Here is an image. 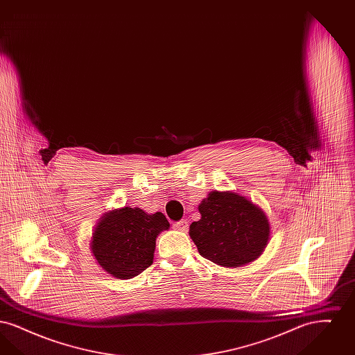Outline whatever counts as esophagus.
Listing matches in <instances>:
<instances>
[{
  "label": "esophagus",
  "mask_w": 355,
  "mask_h": 355,
  "mask_svg": "<svg viewBox=\"0 0 355 355\" xmlns=\"http://www.w3.org/2000/svg\"><path fill=\"white\" fill-rule=\"evenodd\" d=\"M173 227H174L175 230H178V232H186L187 227H189V225H187V220H178V222H175V223L173 225Z\"/></svg>",
  "instance_id": "obj_1"
}]
</instances>
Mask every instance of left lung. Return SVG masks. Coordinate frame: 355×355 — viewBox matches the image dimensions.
<instances>
[{"instance_id": "8db88e82", "label": "left lung", "mask_w": 355, "mask_h": 355, "mask_svg": "<svg viewBox=\"0 0 355 355\" xmlns=\"http://www.w3.org/2000/svg\"><path fill=\"white\" fill-rule=\"evenodd\" d=\"M198 210L201 220L189 236L203 258L225 268H238L263 253L270 223L261 207L233 191H211Z\"/></svg>"}]
</instances>
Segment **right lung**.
Masks as SVG:
<instances>
[{"mask_svg": "<svg viewBox=\"0 0 355 355\" xmlns=\"http://www.w3.org/2000/svg\"><path fill=\"white\" fill-rule=\"evenodd\" d=\"M170 223L157 211L122 207L103 214L94 227L90 249L103 270L119 279H129L153 263L155 239Z\"/></svg>", "mask_w": 355, "mask_h": 355, "instance_id": "obj_1", "label": "right lung"}]
</instances>
